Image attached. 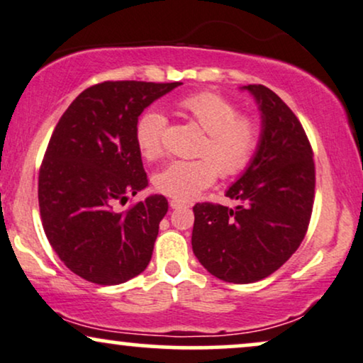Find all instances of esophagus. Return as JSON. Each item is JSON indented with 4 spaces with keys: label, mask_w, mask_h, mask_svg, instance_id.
Listing matches in <instances>:
<instances>
[{
    "label": "esophagus",
    "mask_w": 363,
    "mask_h": 363,
    "mask_svg": "<svg viewBox=\"0 0 363 363\" xmlns=\"http://www.w3.org/2000/svg\"><path fill=\"white\" fill-rule=\"evenodd\" d=\"M169 206H171L172 209H181V208H186L187 203H184V201H177V199H171L169 201Z\"/></svg>",
    "instance_id": "obj_1"
}]
</instances>
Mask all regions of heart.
Listing matches in <instances>:
<instances>
[{"instance_id":"heart-1","label":"heart","mask_w":363,"mask_h":363,"mask_svg":"<svg viewBox=\"0 0 363 363\" xmlns=\"http://www.w3.org/2000/svg\"><path fill=\"white\" fill-rule=\"evenodd\" d=\"M177 107L206 132L201 159L172 160L154 176V186L164 196L189 201L214 182L216 174L233 177L247 167L258 147L259 127L255 118L238 116V108L221 95L201 91L181 99ZM167 118L149 108L135 125V142L142 157L159 159L164 152Z\"/></svg>"}]
</instances>
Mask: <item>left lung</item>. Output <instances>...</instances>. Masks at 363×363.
Here are the masks:
<instances>
[{
	"instance_id": "8db88e82",
	"label": "left lung",
	"mask_w": 363,
	"mask_h": 363,
	"mask_svg": "<svg viewBox=\"0 0 363 363\" xmlns=\"http://www.w3.org/2000/svg\"><path fill=\"white\" fill-rule=\"evenodd\" d=\"M259 110L258 147L226 191L235 208L196 204L192 251L216 278L255 283L277 272L303 241L315 197L313 152L290 107L264 85L240 86Z\"/></svg>"
}]
</instances>
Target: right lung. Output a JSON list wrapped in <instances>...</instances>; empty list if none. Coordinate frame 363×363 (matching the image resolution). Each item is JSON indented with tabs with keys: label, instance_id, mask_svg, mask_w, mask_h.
Returning <instances> with one entry per match:
<instances>
[{
	"label": "right lung",
	"instance_id": "right-lung-1",
	"mask_svg": "<svg viewBox=\"0 0 363 363\" xmlns=\"http://www.w3.org/2000/svg\"><path fill=\"white\" fill-rule=\"evenodd\" d=\"M174 84L104 82L70 104L55 127L38 176L45 235L70 272L121 284L147 268L167 199L150 194L117 213L149 186L135 142L140 113Z\"/></svg>",
	"mask_w": 363,
	"mask_h": 363
}]
</instances>
